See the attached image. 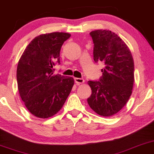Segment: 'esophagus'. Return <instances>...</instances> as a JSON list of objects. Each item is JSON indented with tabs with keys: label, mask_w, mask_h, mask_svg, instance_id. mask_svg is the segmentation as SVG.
<instances>
[{
	"label": "esophagus",
	"mask_w": 154,
	"mask_h": 154,
	"mask_svg": "<svg viewBox=\"0 0 154 154\" xmlns=\"http://www.w3.org/2000/svg\"><path fill=\"white\" fill-rule=\"evenodd\" d=\"M75 82L77 85H79V84H83L85 82V79L82 78H75Z\"/></svg>",
	"instance_id": "34e87169"
}]
</instances>
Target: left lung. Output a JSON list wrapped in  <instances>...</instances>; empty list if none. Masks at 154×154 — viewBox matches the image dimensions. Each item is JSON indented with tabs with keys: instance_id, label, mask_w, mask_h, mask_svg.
I'll list each match as a JSON object with an SVG mask.
<instances>
[{
	"instance_id": "obj_1",
	"label": "left lung",
	"mask_w": 154,
	"mask_h": 154,
	"mask_svg": "<svg viewBox=\"0 0 154 154\" xmlns=\"http://www.w3.org/2000/svg\"><path fill=\"white\" fill-rule=\"evenodd\" d=\"M94 60L103 62L98 81H89L91 95L87 102L94 111L110 117L120 111L130 98L134 84V60L130 49L116 34L108 30L90 32Z\"/></svg>"
}]
</instances>
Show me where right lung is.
Returning a JSON list of instances; mask_svg holds the SVG:
<instances>
[{
    "instance_id": "obj_1",
    "label": "right lung",
    "mask_w": 154,
    "mask_h": 154,
    "mask_svg": "<svg viewBox=\"0 0 154 154\" xmlns=\"http://www.w3.org/2000/svg\"><path fill=\"white\" fill-rule=\"evenodd\" d=\"M70 34L53 32L36 36L20 58L17 68L20 95L26 108L40 118L56 115L65 103L74 85L71 77L54 75L60 64V51Z\"/></svg>"
}]
</instances>
